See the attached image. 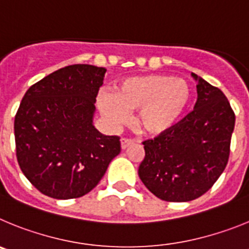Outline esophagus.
<instances>
[{"label":"esophagus","instance_id":"obj_1","mask_svg":"<svg viewBox=\"0 0 249 249\" xmlns=\"http://www.w3.org/2000/svg\"><path fill=\"white\" fill-rule=\"evenodd\" d=\"M120 141H122L123 149H126V147L129 146L130 144H133L135 140H134V139H131V138H122V140H120Z\"/></svg>","mask_w":249,"mask_h":249}]
</instances>
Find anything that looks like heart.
<instances>
[{
  "instance_id": "b5f03b06",
  "label": "heart",
  "mask_w": 249,
  "mask_h": 249,
  "mask_svg": "<svg viewBox=\"0 0 249 249\" xmlns=\"http://www.w3.org/2000/svg\"><path fill=\"white\" fill-rule=\"evenodd\" d=\"M191 99L189 84L171 75H141L124 79L111 98L99 103L103 115L113 125L126 119V111L138 110L135 124L141 133L161 135L174 129Z\"/></svg>"
}]
</instances>
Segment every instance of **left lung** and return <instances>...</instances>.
I'll return each instance as SVG.
<instances>
[{
  "label": "left lung",
  "instance_id": "left-lung-1",
  "mask_svg": "<svg viewBox=\"0 0 249 249\" xmlns=\"http://www.w3.org/2000/svg\"><path fill=\"white\" fill-rule=\"evenodd\" d=\"M197 84L194 110L172 130L142 141L139 178L167 202H187L211 189L230 158L236 115L225 94L192 73Z\"/></svg>",
  "mask_w": 249,
  "mask_h": 249
}]
</instances>
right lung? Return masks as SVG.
I'll return each mask as SVG.
<instances>
[{"label": "right lung", "instance_id": "obj_1", "mask_svg": "<svg viewBox=\"0 0 249 249\" xmlns=\"http://www.w3.org/2000/svg\"><path fill=\"white\" fill-rule=\"evenodd\" d=\"M105 71L90 64L64 67L22 98L15 116L16 156L24 176L46 196H84L119 155V136L103 135L93 126Z\"/></svg>", "mask_w": 249, "mask_h": 249}]
</instances>
